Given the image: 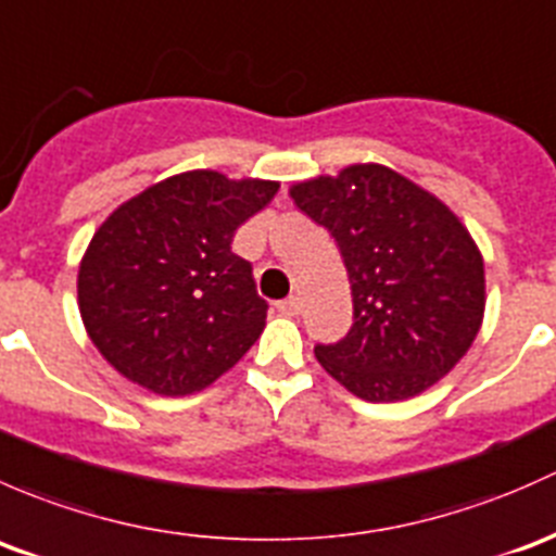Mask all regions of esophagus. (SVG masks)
<instances>
[{
    "label": "esophagus",
    "instance_id": "1",
    "mask_svg": "<svg viewBox=\"0 0 556 556\" xmlns=\"http://www.w3.org/2000/svg\"><path fill=\"white\" fill-rule=\"evenodd\" d=\"M276 307L280 313H283V316H296V313H300V296H289V300H280Z\"/></svg>",
    "mask_w": 556,
    "mask_h": 556
}]
</instances>
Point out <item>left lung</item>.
Here are the masks:
<instances>
[{
	"mask_svg": "<svg viewBox=\"0 0 556 556\" xmlns=\"http://www.w3.org/2000/svg\"><path fill=\"white\" fill-rule=\"evenodd\" d=\"M331 232L353 326L316 358L364 402L417 396L466 356L484 316V262L455 214L396 170L358 163L291 187Z\"/></svg>",
	"mask_w": 556,
	"mask_h": 556,
	"instance_id": "obj_1",
	"label": "left lung"
}]
</instances>
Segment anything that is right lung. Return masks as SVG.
Segmentation results:
<instances>
[{"instance_id": "right-lung-1", "label": "right lung", "mask_w": 556, "mask_h": 556, "mask_svg": "<svg viewBox=\"0 0 556 556\" xmlns=\"http://www.w3.org/2000/svg\"><path fill=\"white\" fill-rule=\"evenodd\" d=\"M276 192L278 181L187 170L106 216L79 262L77 300L88 337L119 375L187 396L260 340L267 302L232 238Z\"/></svg>"}]
</instances>
